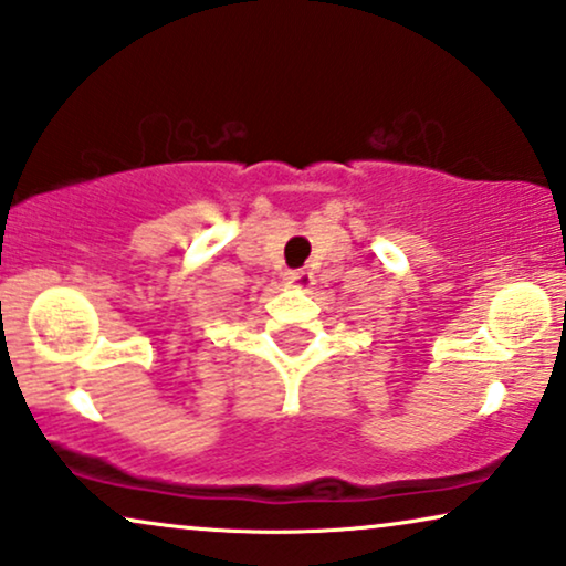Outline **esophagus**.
Wrapping results in <instances>:
<instances>
[{
    "label": "esophagus",
    "instance_id": "1",
    "mask_svg": "<svg viewBox=\"0 0 566 566\" xmlns=\"http://www.w3.org/2000/svg\"><path fill=\"white\" fill-rule=\"evenodd\" d=\"M285 283L296 285V289H310L315 283V275L310 270H289L285 272Z\"/></svg>",
    "mask_w": 566,
    "mask_h": 566
}]
</instances>
